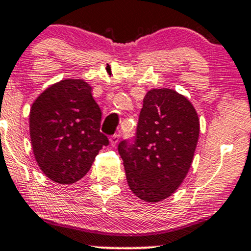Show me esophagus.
<instances>
[{
    "mask_svg": "<svg viewBox=\"0 0 251 251\" xmlns=\"http://www.w3.org/2000/svg\"><path fill=\"white\" fill-rule=\"evenodd\" d=\"M119 139H120V134H114V136L111 137L109 142H111V145L113 148L117 147V144L119 143Z\"/></svg>",
    "mask_w": 251,
    "mask_h": 251,
    "instance_id": "esophagus-1",
    "label": "esophagus"
}]
</instances>
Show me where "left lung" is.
<instances>
[{
	"label": "left lung",
	"instance_id": "8db88e82",
	"mask_svg": "<svg viewBox=\"0 0 251 251\" xmlns=\"http://www.w3.org/2000/svg\"><path fill=\"white\" fill-rule=\"evenodd\" d=\"M198 113L174 89H151L143 100L136 138L119 143L126 180L147 202L167 199L183 182L199 139Z\"/></svg>",
	"mask_w": 251,
	"mask_h": 251
}]
</instances>
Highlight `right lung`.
<instances>
[{
    "label": "right lung",
    "instance_id": "obj_1",
    "mask_svg": "<svg viewBox=\"0 0 251 251\" xmlns=\"http://www.w3.org/2000/svg\"><path fill=\"white\" fill-rule=\"evenodd\" d=\"M100 125L101 109L83 79H62L46 88L29 112L32 149L41 172L57 183L81 180L109 143Z\"/></svg>",
    "mask_w": 251,
    "mask_h": 251
}]
</instances>
